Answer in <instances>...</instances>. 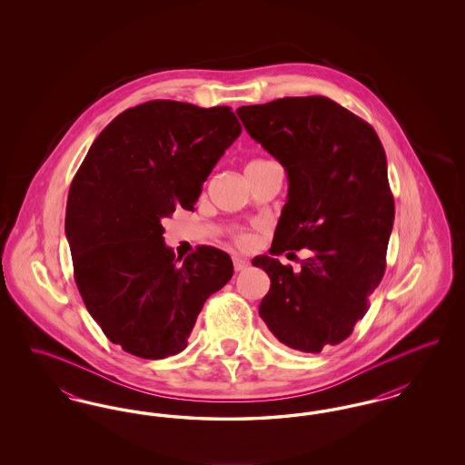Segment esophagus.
Masks as SVG:
<instances>
[{
  "label": "esophagus",
  "mask_w": 465,
  "mask_h": 465,
  "mask_svg": "<svg viewBox=\"0 0 465 465\" xmlns=\"http://www.w3.org/2000/svg\"><path fill=\"white\" fill-rule=\"evenodd\" d=\"M249 265V262L247 260H243L242 256H233V268L237 270V272H242Z\"/></svg>",
  "instance_id": "34e87169"
}]
</instances>
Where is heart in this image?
I'll use <instances>...</instances> for the list:
<instances>
[{
  "instance_id": "obj_1",
  "label": "heart",
  "mask_w": 465,
  "mask_h": 465,
  "mask_svg": "<svg viewBox=\"0 0 465 465\" xmlns=\"http://www.w3.org/2000/svg\"><path fill=\"white\" fill-rule=\"evenodd\" d=\"M266 163H272V160H265V158H254V160L247 162L245 169H254V167H262V165H266ZM239 242L249 243L251 242V237H249V235H241V237H239Z\"/></svg>"
}]
</instances>
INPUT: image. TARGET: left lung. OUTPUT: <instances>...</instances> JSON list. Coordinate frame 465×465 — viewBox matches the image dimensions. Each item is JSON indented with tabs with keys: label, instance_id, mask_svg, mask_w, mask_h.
I'll list each match as a JSON object with an SVG mask.
<instances>
[{
	"label": "left lung",
	"instance_id": "obj_1",
	"mask_svg": "<svg viewBox=\"0 0 465 465\" xmlns=\"http://www.w3.org/2000/svg\"><path fill=\"white\" fill-rule=\"evenodd\" d=\"M245 131L288 173V202L270 254L307 246L296 274L271 256L260 317L294 351L317 354L351 336L385 272L394 223L387 158L373 127L322 95L237 110Z\"/></svg>",
	"mask_w": 465,
	"mask_h": 465
}]
</instances>
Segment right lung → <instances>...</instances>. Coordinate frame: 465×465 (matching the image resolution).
Returning <instances> with one entry per match:
<instances>
[{"label":"right lung","instance_id":"add662e5","mask_svg":"<svg viewBox=\"0 0 465 465\" xmlns=\"http://www.w3.org/2000/svg\"><path fill=\"white\" fill-rule=\"evenodd\" d=\"M242 127L228 106L148 101L97 135L71 183L66 237L74 281L108 340L143 359L186 349L205 300L233 275L232 258L200 245L177 263L162 220L192 211Z\"/></svg>","mask_w":465,"mask_h":465}]
</instances>
